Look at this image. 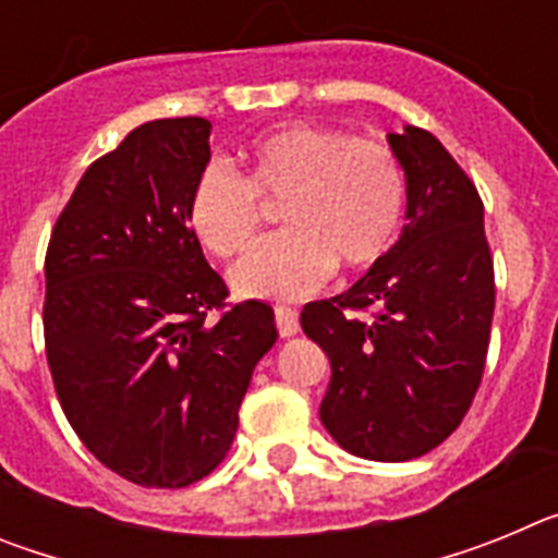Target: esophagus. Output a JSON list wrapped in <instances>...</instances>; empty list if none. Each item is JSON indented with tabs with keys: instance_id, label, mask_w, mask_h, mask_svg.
Wrapping results in <instances>:
<instances>
[{
	"instance_id": "1",
	"label": "esophagus",
	"mask_w": 558,
	"mask_h": 558,
	"mask_svg": "<svg viewBox=\"0 0 558 558\" xmlns=\"http://www.w3.org/2000/svg\"><path fill=\"white\" fill-rule=\"evenodd\" d=\"M276 327L282 338H293L299 332V313L293 307H276Z\"/></svg>"
}]
</instances>
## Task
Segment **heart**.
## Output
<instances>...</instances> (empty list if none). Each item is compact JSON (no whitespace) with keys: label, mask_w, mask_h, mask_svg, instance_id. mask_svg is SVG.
Segmentation results:
<instances>
[{"label":"heart","mask_w":558,"mask_h":558,"mask_svg":"<svg viewBox=\"0 0 558 558\" xmlns=\"http://www.w3.org/2000/svg\"><path fill=\"white\" fill-rule=\"evenodd\" d=\"M245 179L209 161L190 190L186 218L209 254L234 256L282 201L288 231L265 236L231 268L245 299H299L332 274L368 270L393 248L405 211V172L383 142L324 125H284L243 153Z\"/></svg>","instance_id":"obj_1"}]
</instances>
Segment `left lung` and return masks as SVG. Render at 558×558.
Here are the masks:
<instances>
[{"label":"left lung","instance_id":"8db88e82","mask_svg":"<svg viewBox=\"0 0 558 558\" xmlns=\"http://www.w3.org/2000/svg\"><path fill=\"white\" fill-rule=\"evenodd\" d=\"M405 170L402 234L347 293L310 302L302 329L332 379L329 436L368 461H411L461 425L483 377L495 268L475 184L445 145L408 125L388 133Z\"/></svg>","mask_w":558,"mask_h":558}]
</instances>
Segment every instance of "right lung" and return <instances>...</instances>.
<instances>
[{
    "label": "right lung",
    "instance_id": "obj_1",
    "mask_svg": "<svg viewBox=\"0 0 558 558\" xmlns=\"http://www.w3.org/2000/svg\"><path fill=\"white\" fill-rule=\"evenodd\" d=\"M209 120L133 128L83 172L49 236L44 343L69 425L108 470L181 489L236 433L251 374L276 343L270 304L226 307L186 204Z\"/></svg>",
    "mask_w": 558,
    "mask_h": 558
}]
</instances>
